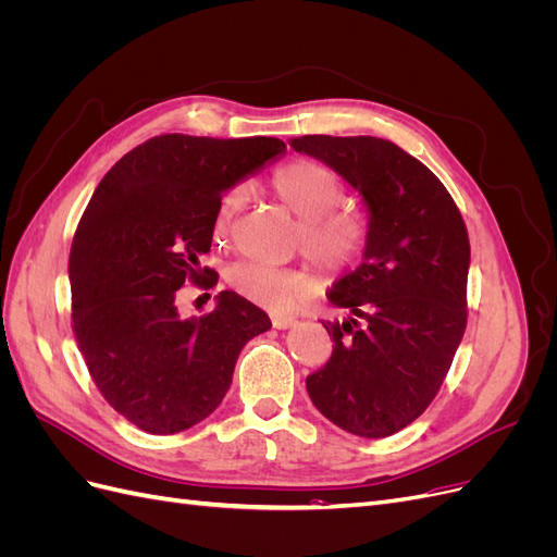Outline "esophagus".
Masks as SVG:
<instances>
[{"label":"esophagus","instance_id":"obj_1","mask_svg":"<svg viewBox=\"0 0 557 557\" xmlns=\"http://www.w3.org/2000/svg\"><path fill=\"white\" fill-rule=\"evenodd\" d=\"M297 323V320L293 318V315H272V325L276 327V330H288V327H293Z\"/></svg>","mask_w":557,"mask_h":557}]
</instances>
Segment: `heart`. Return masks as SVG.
<instances>
[{
  "mask_svg": "<svg viewBox=\"0 0 557 557\" xmlns=\"http://www.w3.org/2000/svg\"><path fill=\"white\" fill-rule=\"evenodd\" d=\"M274 195L299 218L297 239L307 256L325 269H344L360 256L367 223L342 207L344 185L330 166L313 160L283 164L272 178ZM244 205V190H227L215 209V230L223 232ZM232 290L272 311H293L318 288V276L305 269H276L260 262H234L227 274Z\"/></svg>",
  "mask_w": 557,
  "mask_h": 557,
  "instance_id": "b5f03b06",
  "label": "heart"
}]
</instances>
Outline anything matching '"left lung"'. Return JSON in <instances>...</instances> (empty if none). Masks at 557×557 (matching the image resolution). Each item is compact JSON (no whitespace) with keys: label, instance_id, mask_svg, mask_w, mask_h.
Here are the masks:
<instances>
[{"label":"left lung","instance_id":"8db88e82","mask_svg":"<svg viewBox=\"0 0 557 557\" xmlns=\"http://www.w3.org/2000/svg\"><path fill=\"white\" fill-rule=\"evenodd\" d=\"M339 174L364 201L362 264L327 299L332 356L307 376L315 409L336 428L381 440L423 413L467 327L469 237L453 197L423 162L376 137L290 139Z\"/></svg>","mask_w":557,"mask_h":557}]
</instances>
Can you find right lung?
Wrapping results in <instances>:
<instances>
[{"mask_svg":"<svg viewBox=\"0 0 557 557\" xmlns=\"http://www.w3.org/2000/svg\"><path fill=\"white\" fill-rule=\"evenodd\" d=\"M285 153L274 137L162 134L132 148L95 188L70 252L74 334L99 393L129 423L176 434L209 418L232 385L242 348L272 327L223 290L201 318H181L185 281L211 288L221 197Z\"/></svg>","mask_w":557,"mask_h":557,"instance_id":"obj_1","label":"right lung"}]
</instances>
